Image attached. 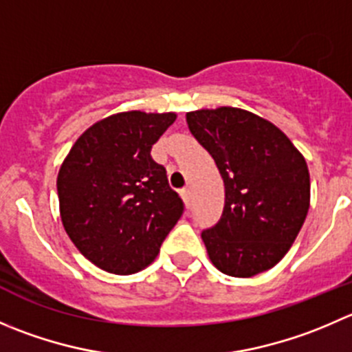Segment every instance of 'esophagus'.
Here are the masks:
<instances>
[{
	"instance_id": "esophagus-1",
	"label": "esophagus",
	"mask_w": 352,
	"mask_h": 352,
	"mask_svg": "<svg viewBox=\"0 0 352 352\" xmlns=\"http://www.w3.org/2000/svg\"><path fill=\"white\" fill-rule=\"evenodd\" d=\"M180 196H182V199H184V203H186V206L189 208L190 206V190L184 187V189L180 190Z\"/></svg>"
}]
</instances>
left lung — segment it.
Wrapping results in <instances>:
<instances>
[{
    "mask_svg": "<svg viewBox=\"0 0 352 352\" xmlns=\"http://www.w3.org/2000/svg\"><path fill=\"white\" fill-rule=\"evenodd\" d=\"M186 118L225 186L220 220L201 232L211 263L230 277L270 270L308 214L306 160L280 129L241 108L189 111Z\"/></svg>",
    "mask_w": 352,
    "mask_h": 352,
    "instance_id": "left-lung-1",
    "label": "left lung"
}]
</instances>
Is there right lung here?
Segmentation results:
<instances>
[{
  "label": "right lung",
  "instance_id": "add662e5",
  "mask_svg": "<svg viewBox=\"0 0 352 352\" xmlns=\"http://www.w3.org/2000/svg\"><path fill=\"white\" fill-rule=\"evenodd\" d=\"M175 113H117L77 139L56 180L60 214L75 248L101 270L141 272L184 213L151 148Z\"/></svg>",
  "mask_w": 352,
  "mask_h": 352
}]
</instances>
